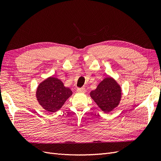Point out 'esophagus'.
Returning a JSON list of instances; mask_svg holds the SVG:
<instances>
[{
  "instance_id": "esophagus-1",
  "label": "esophagus",
  "mask_w": 161,
  "mask_h": 161,
  "mask_svg": "<svg viewBox=\"0 0 161 161\" xmlns=\"http://www.w3.org/2000/svg\"><path fill=\"white\" fill-rule=\"evenodd\" d=\"M78 92H85V87H81V88H78L77 89Z\"/></svg>"
}]
</instances>
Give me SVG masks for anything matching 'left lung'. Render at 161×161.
Returning a JSON list of instances; mask_svg holds the SVG:
<instances>
[{"label": "left lung", "mask_w": 161, "mask_h": 161, "mask_svg": "<svg viewBox=\"0 0 161 161\" xmlns=\"http://www.w3.org/2000/svg\"><path fill=\"white\" fill-rule=\"evenodd\" d=\"M91 97L105 113L118 106L121 99V89L111 78H106L91 92Z\"/></svg>", "instance_id": "8db88e82"}]
</instances>
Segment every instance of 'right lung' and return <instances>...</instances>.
Returning a JSON list of instances; mask_svg holds the SVG:
<instances>
[{"label": "right lung", "mask_w": 161, "mask_h": 161, "mask_svg": "<svg viewBox=\"0 0 161 161\" xmlns=\"http://www.w3.org/2000/svg\"><path fill=\"white\" fill-rule=\"evenodd\" d=\"M72 93V91L65 87L61 80L50 77L38 86L36 96L43 109L55 112L62 108Z\"/></svg>", "instance_id": "add662e5"}]
</instances>
